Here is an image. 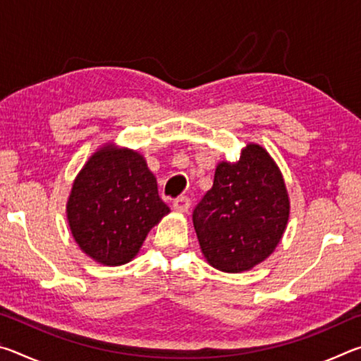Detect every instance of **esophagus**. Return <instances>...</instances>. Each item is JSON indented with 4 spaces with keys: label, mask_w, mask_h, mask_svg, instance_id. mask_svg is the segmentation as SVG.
<instances>
[{
    "label": "esophagus",
    "mask_w": 361,
    "mask_h": 361,
    "mask_svg": "<svg viewBox=\"0 0 361 361\" xmlns=\"http://www.w3.org/2000/svg\"><path fill=\"white\" fill-rule=\"evenodd\" d=\"M189 207H191V200L186 195H181L173 202V210L180 212V213H186L189 210Z\"/></svg>",
    "instance_id": "obj_1"
}]
</instances>
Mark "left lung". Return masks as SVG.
<instances>
[{
  "label": "left lung",
  "mask_w": 361,
  "mask_h": 361,
  "mask_svg": "<svg viewBox=\"0 0 361 361\" xmlns=\"http://www.w3.org/2000/svg\"><path fill=\"white\" fill-rule=\"evenodd\" d=\"M290 218L282 172L262 146L248 143L237 162H219L210 191L192 212L199 245L218 271H250L271 256Z\"/></svg>",
  "instance_id": "8db88e82"
}]
</instances>
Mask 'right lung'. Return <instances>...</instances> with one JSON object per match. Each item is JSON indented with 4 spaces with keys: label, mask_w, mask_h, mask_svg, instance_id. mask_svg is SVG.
I'll return each mask as SVG.
<instances>
[{
    "label": "right lung",
    "mask_w": 361,
    "mask_h": 361,
    "mask_svg": "<svg viewBox=\"0 0 361 361\" xmlns=\"http://www.w3.org/2000/svg\"><path fill=\"white\" fill-rule=\"evenodd\" d=\"M169 212L145 157L111 143L84 164L66 202V218L79 248L105 266L135 258L148 232Z\"/></svg>",
    "instance_id": "obj_1"
}]
</instances>
